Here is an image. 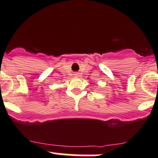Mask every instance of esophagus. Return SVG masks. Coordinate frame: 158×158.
<instances>
[{"instance_id":"esophagus-1","label":"esophagus","mask_w":158,"mask_h":158,"mask_svg":"<svg viewBox=\"0 0 158 158\" xmlns=\"http://www.w3.org/2000/svg\"><path fill=\"white\" fill-rule=\"evenodd\" d=\"M77 75H78V74H76V76H77Z\"/></svg>"}]
</instances>
